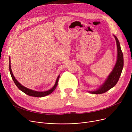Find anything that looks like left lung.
Segmentation results:
<instances>
[{"instance_id":"left-lung-1","label":"left lung","mask_w":132,"mask_h":132,"mask_svg":"<svg viewBox=\"0 0 132 132\" xmlns=\"http://www.w3.org/2000/svg\"><path fill=\"white\" fill-rule=\"evenodd\" d=\"M116 40L117 46V60L116 65L113 69L112 72L110 73L108 79L106 80L104 84L96 91L89 92L92 94H100L106 92L109 90L113 88L116 86L117 83L118 81L120 75L122 72V68L123 67V53L121 51L120 43L116 36H114Z\"/></svg>"}]
</instances>
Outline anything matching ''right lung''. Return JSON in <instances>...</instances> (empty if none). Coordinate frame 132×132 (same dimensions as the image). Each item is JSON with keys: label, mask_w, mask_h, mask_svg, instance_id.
Wrapping results in <instances>:
<instances>
[{"label": "right lung", "mask_w": 132, "mask_h": 132, "mask_svg": "<svg viewBox=\"0 0 132 132\" xmlns=\"http://www.w3.org/2000/svg\"><path fill=\"white\" fill-rule=\"evenodd\" d=\"M10 67V74L11 75L12 78L14 82V84H15V85L17 86V87L21 90L22 92H23L24 93L26 94L27 95L30 96H33V97H44L45 96H47L48 95L50 94L51 93H52L56 88V87L58 85V80L59 79V75L58 76V77L57 79L56 82H55V84L54 85V86L50 90H48L46 92H36L35 90H32L29 89L28 88H27L24 86H23L22 85H21L20 83L16 80V79L14 77V75L12 73V70H11V64H10V65H9Z\"/></svg>", "instance_id": "obj_1"}]
</instances>
